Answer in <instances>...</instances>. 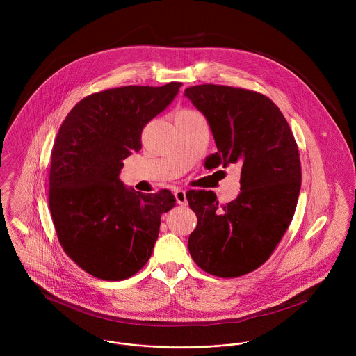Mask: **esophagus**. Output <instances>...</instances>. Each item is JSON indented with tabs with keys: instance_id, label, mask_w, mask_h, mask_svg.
<instances>
[{
	"instance_id": "34e87169",
	"label": "esophagus",
	"mask_w": 356,
	"mask_h": 356,
	"mask_svg": "<svg viewBox=\"0 0 356 356\" xmlns=\"http://www.w3.org/2000/svg\"><path fill=\"white\" fill-rule=\"evenodd\" d=\"M174 196H175V200H177V203L179 204V205H186V204H188V199H186V192H185V191H182V189H179V191H175Z\"/></svg>"
}]
</instances>
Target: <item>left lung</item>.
I'll use <instances>...</instances> for the list:
<instances>
[{"instance_id":"1","label":"left lung","mask_w":356,"mask_h":356,"mask_svg":"<svg viewBox=\"0 0 356 356\" xmlns=\"http://www.w3.org/2000/svg\"><path fill=\"white\" fill-rule=\"evenodd\" d=\"M184 96L213 136L218 152L207 159L208 168H241V192L222 208L212 192L186 193L197 215L188 248L204 271L240 277L270 257L293 218L302 185L298 145L280 108L260 93L199 85Z\"/></svg>"}]
</instances>
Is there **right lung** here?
Wrapping results in <instances>:
<instances>
[{"label": "right lung", "mask_w": 356, "mask_h": 356, "mask_svg": "<svg viewBox=\"0 0 356 356\" xmlns=\"http://www.w3.org/2000/svg\"><path fill=\"white\" fill-rule=\"evenodd\" d=\"M182 83L124 86L90 95L64 119L53 149L49 208L58 241L89 274L120 281L152 254L167 189L141 193L120 181L123 160L141 149L144 126L177 97Z\"/></svg>", "instance_id": "obj_1"}]
</instances>
